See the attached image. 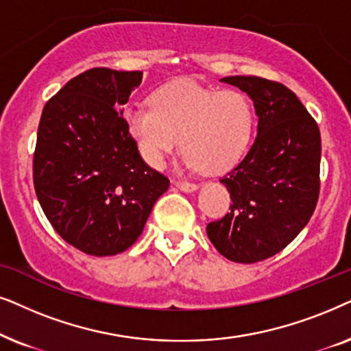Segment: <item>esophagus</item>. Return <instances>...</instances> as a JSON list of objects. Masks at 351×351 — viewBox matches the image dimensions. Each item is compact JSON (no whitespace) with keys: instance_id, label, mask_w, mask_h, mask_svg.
<instances>
[{"instance_id":"esophagus-1","label":"esophagus","mask_w":351,"mask_h":351,"mask_svg":"<svg viewBox=\"0 0 351 351\" xmlns=\"http://www.w3.org/2000/svg\"><path fill=\"white\" fill-rule=\"evenodd\" d=\"M173 184H175L180 191H183V193H193V191L197 189V184L189 183V181H183V180H175L173 181Z\"/></svg>"}]
</instances>
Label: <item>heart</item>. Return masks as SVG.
Masks as SVG:
<instances>
[{
	"label": "heart",
	"instance_id": "1",
	"mask_svg": "<svg viewBox=\"0 0 351 351\" xmlns=\"http://www.w3.org/2000/svg\"><path fill=\"white\" fill-rule=\"evenodd\" d=\"M128 132L143 157L160 167L181 144L186 163L207 173L234 167L249 146L254 106L244 93L210 90L191 80L167 83L151 95V107L125 110Z\"/></svg>",
	"mask_w": 351,
	"mask_h": 351
}]
</instances>
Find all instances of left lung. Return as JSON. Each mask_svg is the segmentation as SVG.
Here are the masks:
<instances>
[{
    "mask_svg": "<svg viewBox=\"0 0 351 351\" xmlns=\"http://www.w3.org/2000/svg\"><path fill=\"white\" fill-rule=\"evenodd\" d=\"M245 91L258 115V133L245 157L223 176L230 213L207 224L219 254L256 263L295 239L319 197L321 134L295 93L260 77H224Z\"/></svg>",
    "mask_w": 351,
    "mask_h": 351,
    "instance_id": "8db88e82",
    "label": "left lung"
}]
</instances>
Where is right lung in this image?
<instances>
[{"instance_id": "right-lung-1", "label": "right lung", "mask_w": 351, "mask_h": 351, "mask_svg": "<svg viewBox=\"0 0 351 351\" xmlns=\"http://www.w3.org/2000/svg\"><path fill=\"white\" fill-rule=\"evenodd\" d=\"M143 72L96 67L46 102L34 154V186L46 218L75 249L125 252L141 236L170 180L139 156L121 106Z\"/></svg>"}]
</instances>
